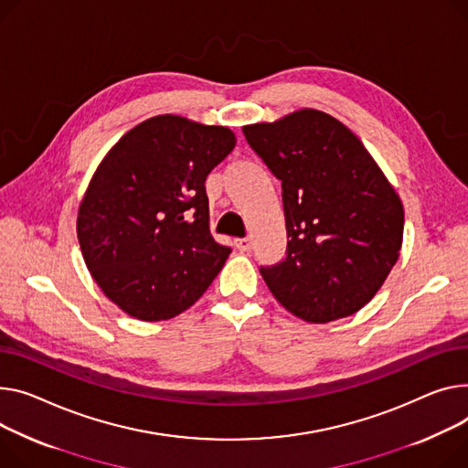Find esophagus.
Instances as JSON below:
<instances>
[{"instance_id":"esophagus-1","label":"esophagus","mask_w":468,"mask_h":468,"mask_svg":"<svg viewBox=\"0 0 468 468\" xmlns=\"http://www.w3.org/2000/svg\"><path fill=\"white\" fill-rule=\"evenodd\" d=\"M235 246L239 248V250L248 252V250H252L254 242H252V239H250V237H242V239H237V240H235Z\"/></svg>"}]
</instances>
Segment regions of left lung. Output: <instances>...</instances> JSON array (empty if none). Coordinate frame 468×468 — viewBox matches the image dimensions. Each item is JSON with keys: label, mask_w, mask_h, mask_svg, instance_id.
<instances>
[{"label": "left lung", "mask_w": 468, "mask_h": 468, "mask_svg": "<svg viewBox=\"0 0 468 468\" xmlns=\"http://www.w3.org/2000/svg\"><path fill=\"white\" fill-rule=\"evenodd\" d=\"M242 133L282 182L286 258L260 272L304 322L327 324L365 306L397 263L404 210L363 143L336 118L301 109Z\"/></svg>", "instance_id": "obj_1"}]
</instances>
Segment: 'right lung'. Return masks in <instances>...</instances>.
<instances>
[{
  "label": "right lung",
  "instance_id": "1",
  "mask_svg": "<svg viewBox=\"0 0 468 468\" xmlns=\"http://www.w3.org/2000/svg\"><path fill=\"white\" fill-rule=\"evenodd\" d=\"M233 146L224 126L162 114L105 155L80 203L77 235L88 271L123 313L169 320L222 271L231 248L210 235L205 180Z\"/></svg>",
  "mask_w": 468,
  "mask_h": 468
}]
</instances>
